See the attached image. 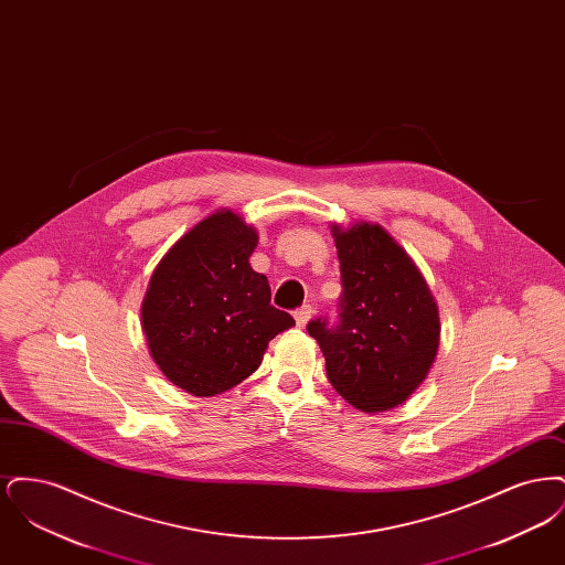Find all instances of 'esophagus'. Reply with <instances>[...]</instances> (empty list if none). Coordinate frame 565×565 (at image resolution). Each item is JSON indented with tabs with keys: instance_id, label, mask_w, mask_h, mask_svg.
Segmentation results:
<instances>
[{
	"instance_id": "1",
	"label": "esophagus",
	"mask_w": 565,
	"mask_h": 565,
	"mask_svg": "<svg viewBox=\"0 0 565 565\" xmlns=\"http://www.w3.org/2000/svg\"><path fill=\"white\" fill-rule=\"evenodd\" d=\"M311 318H313V307L311 305H302L300 309L295 311V320L300 328H305Z\"/></svg>"
}]
</instances>
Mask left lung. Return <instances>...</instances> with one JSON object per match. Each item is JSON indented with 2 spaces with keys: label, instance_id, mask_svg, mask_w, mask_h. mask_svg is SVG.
<instances>
[{
  "label": "left lung",
  "instance_id": "8db88e82",
  "mask_svg": "<svg viewBox=\"0 0 565 565\" xmlns=\"http://www.w3.org/2000/svg\"><path fill=\"white\" fill-rule=\"evenodd\" d=\"M341 263L339 323L309 322L332 387L362 413L404 404L426 381L440 343L426 277L381 224L330 226Z\"/></svg>",
  "mask_w": 565,
  "mask_h": 565
}]
</instances>
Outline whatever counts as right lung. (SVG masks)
Here are the masks:
<instances>
[{"label":"right lung","mask_w":565,"mask_h":565,"mask_svg":"<svg viewBox=\"0 0 565 565\" xmlns=\"http://www.w3.org/2000/svg\"><path fill=\"white\" fill-rule=\"evenodd\" d=\"M258 231L215 210L169 247L141 302V330L162 375L207 398L252 375L270 339L295 326L270 305L269 279L249 265Z\"/></svg>","instance_id":"obj_1"}]
</instances>
